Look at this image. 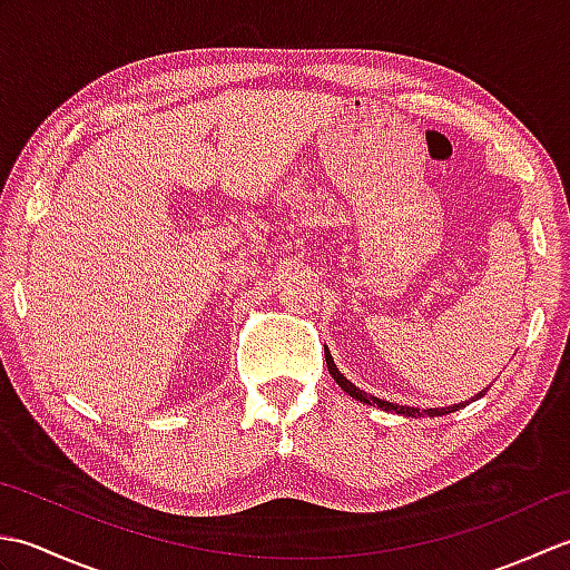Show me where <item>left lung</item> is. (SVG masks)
I'll return each instance as SVG.
<instances>
[{
    "label": "left lung",
    "instance_id": "obj_1",
    "mask_svg": "<svg viewBox=\"0 0 570 570\" xmlns=\"http://www.w3.org/2000/svg\"><path fill=\"white\" fill-rule=\"evenodd\" d=\"M325 362H328V372L333 374V380L343 386V390L353 396V399H357V402H362V404H370V406H374L377 404L380 409H384V411H396V414H404V416H414V419H419V416H443V414H451V411H458L460 406H465V404H453V406H445V409H414V406H399V404H392V402H384V399H377V396H372V394H367V392H362V390H357V386L350 382V380H345L341 372H337V367H335V362H333V355L328 353V347H325ZM485 392H480L478 396H482ZM478 396H472V399H478Z\"/></svg>",
    "mask_w": 570,
    "mask_h": 570
}]
</instances>
